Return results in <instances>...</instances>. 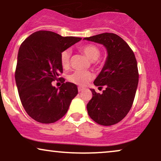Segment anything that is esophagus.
Wrapping results in <instances>:
<instances>
[{
  "label": "esophagus",
  "mask_w": 161,
  "mask_h": 161,
  "mask_svg": "<svg viewBox=\"0 0 161 161\" xmlns=\"http://www.w3.org/2000/svg\"><path fill=\"white\" fill-rule=\"evenodd\" d=\"M83 89H84V88H82V87H79V88H78V91H79V92H82Z\"/></svg>",
  "instance_id": "obj_1"
}]
</instances>
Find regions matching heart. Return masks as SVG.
Here are the masks:
<instances>
[{
    "instance_id": "1",
    "label": "heart",
    "mask_w": 161,
    "mask_h": 161,
    "mask_svg": "<svg viewBox=\"0 0 161 161\" xmlns=\"http://www.w3.org/2000/svg\"><path fill=\"white\" fill-rule=\"evenodd\" d=\"M81 51L89 60L95 61L100 57L101 51L95 45H86L81 47ZM60 63L64 68H67L70 63V51L65 50L60 53ZM92 79V74L88 71H75L69 75V82L81 86H85Z\"/></svg>"
}]
</instances>
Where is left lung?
Wrapping results in <instances>:
<instances>
[{
	"mask_svg": "<svg viewBox=\"0 0 161 161\" xmlns=\"http://www.w3.org/2000/svg\"><path fill=\"white\" fill-rule=\"evenodd\" d=\"M106 47L108 57L104 67L94 81L98 88L105 86L102 94L92 92L87 110L94 121L102 125H111L127 115L136 96L138 71L136 57L123 38L114 33H102L85 38Z\"/></svg>",
	"mask_w": 161,
	"mask_h": 161,
	"instance_id": "left-lung-1",
	"label": "left lung"
}]
</instances>
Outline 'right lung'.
<instances>
[{
	"mask_svg": "<svg viewBox=\"0 0 161 161\" xmlns=\"http://www.w3.org/2000/svg\"><path fill=\"white\" fill-rule=\"evenodd\" d=\"M82 38L63 37L50 31L32 33L20 45L15 79L19 98L28 115L42 123H52L67 112L78 94L76 85L51 82L63 73L60 53ZM65 81V80H64Z\"/></svg>",
	"mask_w": 161,
	"mask_h": 161,
	"instance_id": "1",
	"label": "right lung"
}]
</instances>
